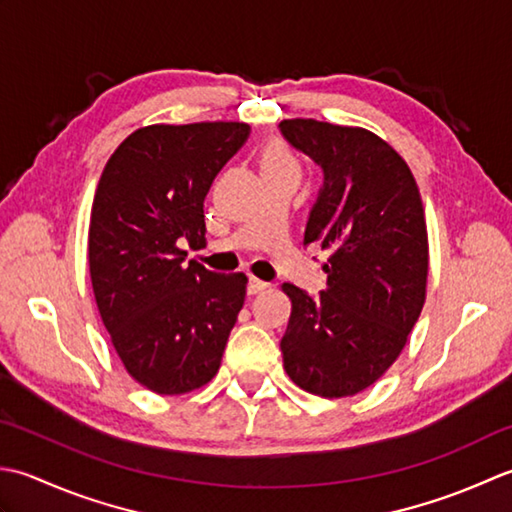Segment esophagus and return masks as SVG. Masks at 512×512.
I'll return each instance as SVG.
<instances>
[{
    "mask_svg": "<svg viewBox=\"0 0 512 512\" xmlns=\"http://www.w3.org/2000/svg\"><path fill=\"white\" fill-rule=\"evenodd\" d=\"M267 287H269V283H265V280H260V278L249 276V280H247V294L249 296H256V294H260V291H265Z\"/></svg>",
    "mask_w": 512,
    "mask_h": 512,
    "instance_id": "esophagus-1",
    "label": "esophagus"
}]
</instances>
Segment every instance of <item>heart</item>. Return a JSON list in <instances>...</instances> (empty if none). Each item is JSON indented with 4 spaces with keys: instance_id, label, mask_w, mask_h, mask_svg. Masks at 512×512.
Listing matches in <instances>:
<instances>
[{
    "instance_id": "obj_1",
    "label": "heart",
    "mask_w": 512,
    "mask_h": 512,
    "mask_svg": "<svg viewBox=\"0 0 512 512\" xmlns=\"http://www.w3.org/2000/svg\"><path fill=\"white\" fill-rule=\"evenodd\" d=\"M283 170V168H296L291 154L283 145H269L263 154V170Z\"/></svg>"
}]
</instances>
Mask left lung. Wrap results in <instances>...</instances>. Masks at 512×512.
Masks as SVG:
<instances>
[{
    "instance_id": "left-lung-1",
    "label": "left lung",
    "mask_w": 512,
    "mask_h": 512,
    "mask_svg": "<svg viewBox=\"0 0 512 512\" xmlns=\"http://www.w3.org/2000/svg\"><path fill=\"white\" fill-rule=\"evenodd\" d=\"M322 170L305 241L329 252L318 296L291 283L285 371L322 398L356 395L400 356L426 296L429 241L409 165L373 132L316 119L278 123Z\"/></svg>"
}]
</instances>
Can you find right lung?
Returning <instances> with one entry per match:
<instances>
[{"label":"right lung","instance_id":"obj_1","mask_svg":"<svg viewBox=\"0 0 512 512\" xmlns=\"http://www.w3.org/2000/svg\"><path fill=\"white\" fill-rule=\"evenodd\" d=\"M247 123L148 125L125 139L92 203L88 263L114 349L161 395L210 382L245 302L247 276L185 260L205 243L203 201L249 139Z\"/></svg>","mask_w":512,"mask_h":512}]
</instances>
